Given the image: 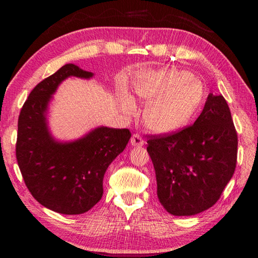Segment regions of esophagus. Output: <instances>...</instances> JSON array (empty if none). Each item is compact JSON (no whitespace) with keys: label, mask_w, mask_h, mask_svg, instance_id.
Wrapping results in <instances>:
<instances>
[{"label":"esophagus","mask_w":258,"mask_h":258,"mask_svg":"<svg viewBox=\"0 0 258 258\" xmlns=\"http://www.w3.org/2000/svg\"><path fill=\"white\" fill-rule=\"evenodd\" d=\"M131 145L133 147H142L145 145V140H143L139 134H133L131 138Z\"/></svg>","instance_id":"esophagus-1"}]
</instances>
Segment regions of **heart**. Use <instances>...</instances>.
Masks as SVG:
<instances>
[{"label":"heart","mask_w":258,"mask_h":258,"mask_svg":"<svg viewBox=\"0 0 258 258\" xmlns=\"http://www.w3.org/2000/svg\"><path fill=\"white\" fill-rule=\"evenodd\" d=\"M135 90L140 98L149 102L145 123L157 134H172L185 127L205 97L202 82L191 73L176 69L143 73L135 81ZM120 106L128 115L134 112V100L127 92L121 94Z\"/></svg>","instance_id":"1"}]
</instances>
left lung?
<instances>
[{"label":"left lung","mask_w":258,"mask_h":258,"mask_svg":"<svg viewBox=\"0 0 258 258\" xmlns=\"http://www.w3.org/2000/svg\"><path fill=\"white\" fill-rule=\"evenodd\" d=\"M147 142L157 196L172 215L191 216L211 208L234 173L238 135L223 95L209 93L194 125Z\"/></svg>","instance_id":"obj_1"}]
</instances>
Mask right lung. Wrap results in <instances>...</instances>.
<instances>
[{"label": "right lung", "mask_w": 258, "mask_h": 258, "mask_svg": "<svg viewBox=\"0 0 258 258\" xmlns=\"http://www.w3.org/2000/svg\"><path fill=\"white\" fill-rule=\"evenodd\" d=\"M93 75L64 64L34 87L18 119L16 156L26 185L41 205L64 215L85 213L101 199L104 173L131 139L127 128L104 126L74 141H59L51 134L47 111L59 85L68 77Z\"/></svg>", "instance_id": "add662e5"}]
</instances>
